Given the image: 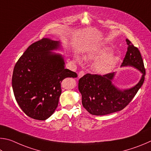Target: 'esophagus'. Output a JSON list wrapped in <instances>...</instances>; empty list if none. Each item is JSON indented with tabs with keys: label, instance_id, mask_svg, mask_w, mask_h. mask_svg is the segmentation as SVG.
Instances as JSON below:
<instances>
[{
	"label": "esophagus",
	"instance_id": "34e87169",
	"mask_svg": "<svg viewBox=\"0 0 151 151\" xmlns=\"http://www.w3.org/2000/svg\"><path fill=\"white\" fill-rule=\"evenodd\" d=\"M85 75V73H84V71H80V72L78 73V78H80L81 77H83V76Z\"/></svg>",
	"mask_w": 151,
	"mask_h": 151
}]
</instances>
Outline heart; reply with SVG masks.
Returning a JSON list of instances; mask_svg holds the SVG:
<instances>
[{"instance_id": "b5f03b06", "label": "heart", "mask_w": 151, "mask_h": 151, "mask_svg": "<svg viewBox=\"0 0 151 151\" xmlns=\"http://www.w3.org/2000/svg\"><path fill=\"white\" fill-rule=\"evenodd\" d=\"M110 50L111 49L109 47H105L95 50L88 54V58L90 60H97L99 58L93 63V68L96 73L100 75L109 73L115 67L117 57L112 53L108 54ZM76 62L79 64H81L82 60L80 57L77 56L76 58Z\"/></svg>"}]
</instances>
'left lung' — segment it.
I'll return each instance as SVG.
<instances>
[{"mask_svg": "<svg viewBox=\"0 0 151 151\" xmlns=\"http://www.w3.org/2000/svg\"><path fill=\"white\" fill-rule=\"evenodd\" d=\"M127 51L121 67H132L142 73L135 86L128 89H120L113 83L115 72L104 76L88 73L79 80L78 89L81 94L83 107L94 115H105L124 109L143 84L145 76L141 53L128 39Z\"/></svg>", "mask_w": 151, "mask_h": 151, "instance_id": "1", "label": "left lung"}]
</instances>
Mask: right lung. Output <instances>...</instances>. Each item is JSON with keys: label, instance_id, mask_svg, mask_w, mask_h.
Returning <instances> with one entry per match:
<instances>
[{"label": "right lung", "instance_id": "right-lung-1", "mask_svg": "<svg viewBox=\"0 0 151 151\" xmlns=\"http://www.w3.org/2000/svg\"><path fill=\"white\" fill-rule=\"evenodd\" d=\"M61 49L60 41L43 38L31 44L14 66L15 99L23 112L34 119L49 118L58 107L62 80L78 76L65 68L62 55L54 52Z\"/></svg>", "mask_w": 151, "mask_h": 151}]
</instances>
